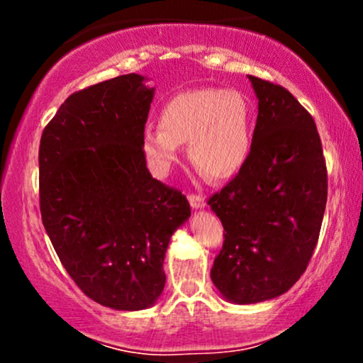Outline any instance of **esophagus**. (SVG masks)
Masks as SVG:
<instances>
[{"mask_svg": "<svg viewBox=\"0 0 363 363\" xmlns=\"http://www.w3.org/2000/svg\"><path fill=\"white\" fill-rule=\"evenodd\" d=\"M189 203L193 208H203L205 206V198H203V194H198V193H191L189 194Z\"/></svg>", "mask_w": 363, "mask_h": 363, "instance_id": "34e87169", "label": "esophagus"}]
</instances>
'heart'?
I'll return each mask as SVG.
<instances>
[{"instance_id": "obj_1", "label": "heart", "mask_w": 363, "mask_h": 363, "mask_svg": "<svg viewBox=\"0 0 363 363\" xmlns=\"http://www.w3.org/2000/svg\"><path fill=\"white\" fill-rule=\"evenodd\" d=\"M252 104L234 89L184 90L165 104L160 126L143 135V152L152 164L167 167L179 143L189 141V158L208 179H228L247 160L252 141Z\"/></svg>"}]
</instances>
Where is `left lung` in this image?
Instances as JSON below:
<instances>
[{"mask_svg":"<svg viewBox=\"0 0 363 363\" xmlns=\"http://www.w3.org/2000/svg\"><path fill=\"white\" fill-rule=\"evenodd\" d=\"M257 121L247 160L208 205L223 225L211 280L228 301L285 294L307 269L328 201V170L314 119L285 86L249 77Z\"/></svg>","mask_w":363,"mask_h":363,"instance_id":"obj_1","label":"left lung"}]
</instances>
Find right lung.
<instances>
[{"label":"right lung","instance_id":"right-lung-1","mask_svg":"<svg viewBox=\"0 0 363 363\" xmlns=\"http://www.w3.org/2000/svg\"><path fill=\"white\" fill-rule=\"evenodd\" d=\"M152 99L143 77H116L69 95L40 136L45 232L78 289L118 311L157 301L170 235L191 215L186 196L147 169Z\"/></svg>","mask_w":363,"mask_h":363}]
</instances>
